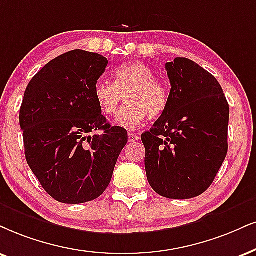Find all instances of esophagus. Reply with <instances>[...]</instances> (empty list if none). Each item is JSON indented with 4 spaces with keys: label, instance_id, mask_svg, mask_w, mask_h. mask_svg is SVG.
<instances>
[{
    "label": "esophagus",
    "instance_id": "obj_1",
    "mask_svg": "<svg viewBox=\"0 0 256 256\" xmlns=\"http://www.w3.org/2000/svg\"><path fill=\"white\" fill-rule=\"evenodd\" d=\"M138 138H140L138 135L132 133V132H129V133H128V141H129V142H135V141H138Z\"/></svg>",
    "mask_w": 256,
    "mask_h": 256
}]
</instances>
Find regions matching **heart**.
Here are the masks:
<instances>
[{
    "label": "heart",
    "mask_w": 256,
    "mask_h": 256,
    "mask_svg": "<svg viewBox=\"0 0 256 256\" xmlns=\"http://www.w3.org/2000/svg\"><path fill=\"white\" fill-rule=\"evenodd\" d=\"M114 84L100 80L94 88V98L104 115L118 112L123 97L127 106L115 118L118 127L135 129L148 118L162 115L167 106V91L154 78L152 68L142 62H133L116 68L112 74Z\"/></svg>",
    "instance_id": "b5f03b06"
}]
</instances>
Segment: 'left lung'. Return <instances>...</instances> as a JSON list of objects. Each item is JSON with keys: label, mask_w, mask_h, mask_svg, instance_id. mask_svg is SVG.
<instances>
[{"label": "left lung", "mask_w": 256, "mask_h": 256, "mask_svg": "<svg viewBox=\"0 0 256 256\" xmlns=\"http://www.w3.org/2000/svg\"><path fill=\"white\" fill-rule=\"evenodd\" d=\"M167 106L150 132L147 179L158 194L188 200L209 188L228 152L229 104L212 74L186 58L166 62Z\"/></svg>", "instance_id": "8db88e82"}]
</instances>
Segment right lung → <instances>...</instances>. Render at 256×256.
Wrapping results in <instances>:
<instances>
[{
	"label": "right lung",
	"mask_w": 256,
	"mask_h": 256,
	"mask_svg": "<svg viewBox=\"0 0 256 256\" xmlns=\"http://www.w3.org/2000/svg\"><path fill=\"white\" fill-rule=\"evenodd\" d=\"M108 60L74 50L32 78L20 109L24 156L47 194L65 204L98 198L108 188L127 130L110 126L94 98ZM96 130L102 134H91Z\"/></svg>",
	"instance_id": "obj_1"
}]
</instances>
